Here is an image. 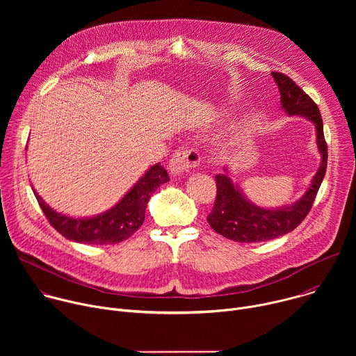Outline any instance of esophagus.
I'll return each instance as SVG.
<instances>
[{
	"label": "esophagus",
	"instance_id": "esophagus-1",
	"mask_svg": "<svg viewBox=\"0 0 356 356\" xmlns=\"http://www.w3.org/2000/svg\"><path fill=\"white\" fill-rule=\"evenodd\" d=\"M200 154L193 149V147H181L179 150H176L170 162H169V169L172 172V175L177 176L181 175L184 172L191 170L193 168L198 166L200 163Z\"/></svg>",
	"mask_w": 356,
	"mask_h": 356
}]
</instances>
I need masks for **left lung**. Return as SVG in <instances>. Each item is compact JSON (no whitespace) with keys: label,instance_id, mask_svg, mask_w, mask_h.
I'll return each instance as SVG.
<instances>
[{"label":"left lung","instance_id":"1","mask_svg":"<svg viewBox=\"0 0 356 356\" xmlns=\"http://www.w3.org/2000/svg\"><path fill=\"white\" fill-rule=\"evenodd\" d=\"M280 91V103L289 115L306 117L316 125L317 145L321 154V165L313 177L309 190L293 206L269 210L248 201L228 175H217V197L207 217L210 227L227 239L253 243L275 239L291 232L310 213L317 191L327 172V142L324 138L323 118L317 104L289 76L272 72ZM225 173L228 169H224Z\"/></svg>","mask_w":356,"mask_h":356}]
</instances>
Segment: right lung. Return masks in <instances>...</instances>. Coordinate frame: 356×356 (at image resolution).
Here are the masks:
<instances>
[{
  "instance_id": "1",
  "label": "right lung",
  "mask_w": 356,
  "mask_h": 356,
  "mask_svg": "<svg viewBox=\"0 0 356 356\" xmlns=\"http://www.w3.org/2000/svg\"><path fill=\"white\" fill-rule=\"evenodd\" d=\"M166 181H169L166 169L156 163L139 179L118 204L91 218H73L56 213L35 190L33 194L50 225L65 238L80 243L111 245L128 239L140 228L150 195Z\"/></svg>"
}]
</instances>
